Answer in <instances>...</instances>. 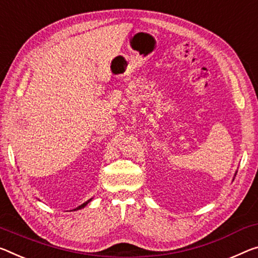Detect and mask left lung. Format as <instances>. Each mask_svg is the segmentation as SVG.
I'll list each match as a JSON object with an SVG mask.
<instances>
[{
	"label": "left lung",
	"mask_w": 258,
	"mask_h": 258,
	"mask_svg": "<svg viewBox=\"0 0 258 258\" xmlns=\"http://www.w3.org/2000/svg\"><path fill=\"white\" fill-rule=\"evenodd\" d=\"M235 174H236V172H235Z\"/></svg>",
	"instance_id": "left-lung-1"
}]
</instances>
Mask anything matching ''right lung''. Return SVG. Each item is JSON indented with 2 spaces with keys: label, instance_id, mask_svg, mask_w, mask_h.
Listing matches in <instances>:
<instances>
[{
  "label": "right lung",
  "instance_id": "obj_1",
  "mask_svg": "<svg viewBox=\"0 0 258 258\" xmlns=\"http://www.w3.org/2000/svg\"><path fill=\"white\" fill-rule=\"evenodd\" d=\"M92 200H93V198H92V199H89V200H88V201H86L85 203H83V204H81V206H79V207H77V208H76V209H73V211H76V210H80V209H83V208H85L86 206H87V204H88L89 202H91V201H92Z\"/></svg>",
  "mask_w": 258,
  "mask_h": 258
}]
</instances>
